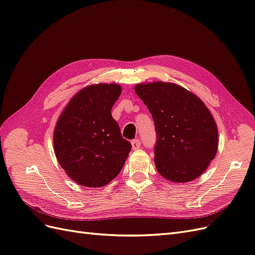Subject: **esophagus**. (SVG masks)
<instances>
[{
  "label": "esophagus",
  "instance_id": "esophagus-1",
  "mask_svg": "<svg viewBox=\"0 0 255 255\" xmlns=\"http://www.w3.org/2000/svg\"><path fill=\"white\" fill-rule=\"evenodd\" d=\"M140 144H141V142H140L139 139H134V140L132 141V148H133V150L139 149V148H140Z\"/></svg>",
  "mask_w": 255,
  "mask_h": 255
}]
</instances>
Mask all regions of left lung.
Listing matches in <instances>:
<instances>
[{"mask_svg": "<svg viewBox=\"0 0 255 255\" xmlns=\"http://www.w3.org/2000/svg\"><path fill=\"white\" fill-rule=\"evenodd\" d=\"M135 92L154 120L158 173L174 183L197 179L218 149V129L211 112L196 95L173 83L137 84Z\"/></svg>", "mask_w": 255, "mask_h": 255, "instance_id": "8db88e82", "label": "left lung"}]
</instances>
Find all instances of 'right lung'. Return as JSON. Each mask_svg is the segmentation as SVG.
<instances>
[{"mask_svg":"<svg viewBox=\"0 0 255 255\" xmlns=\"http://www.w3.org/2000/svg\"><path fill=\"white\" fill-rule=\"evenodd\" d=\"M120 95L118 84L90 85L69 101L57 120L55 155L65 172L82 186L101 187L112 182L132 149L112 117Z\"/></svg>","mask_w":255,"mask_h":255,"instance_id":"obj_1","label":"right lung"}]
</instances>
